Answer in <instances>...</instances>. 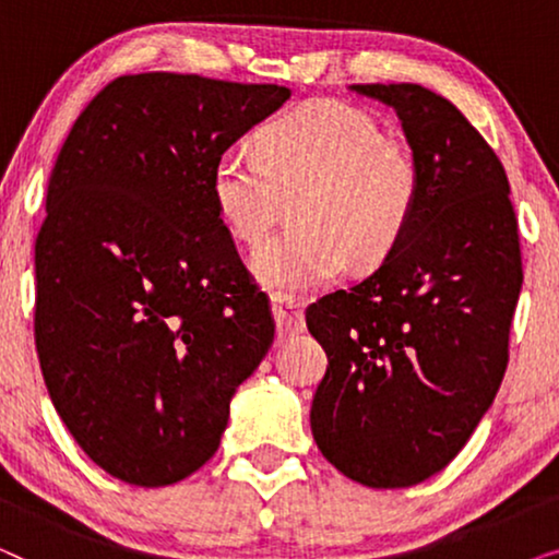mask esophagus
Masks as SVG:
<instances>
[{
  "instance_id": "1",
  "label": "esophagus",
  "mask_w": 559,
  "mask_h": 559,
  "mask_svg": "<svg viewBox=\"0 0 559 559\" xmlns=\"http://www.w3.org/2000/svg\"><path fill=\"white\" fill-rule=\"evenodd\" d=\"M272 316H274V323H277L280 335H295L305 331L302 308L285 295L272 297Z\"/></svg>"
}]
</instances>
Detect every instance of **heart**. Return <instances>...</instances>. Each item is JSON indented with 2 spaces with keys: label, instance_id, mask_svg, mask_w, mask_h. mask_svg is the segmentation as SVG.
I'll return each mask as SVG.
<instances>
[{
  "label": "heart",
  "instance_id": "obj_1",
  "mask_svg": "<svg viewBox=\"0 0 559 559\" xmlns=\"http://www.w3.org/2000/svg\"><path fill=\"white\" fill-rule=\"evenodd\" d=\"M211 198L226 231L257 243L295 195V226L266 239L251 270L280 295L318 293L346 272L373 266L402 241L423 190L407 144L389 140L369 111L310 102L259 132V152L234 142L211 167Z\"/></svg>",
  "mask_w": 559,
  "mask_h": 559
}]
</instances>
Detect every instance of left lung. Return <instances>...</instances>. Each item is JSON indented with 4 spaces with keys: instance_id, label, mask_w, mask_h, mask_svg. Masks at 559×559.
I'll list each match as a JSON object with an SVG mask.
<instances>
[{
    "instance_id": "left-lung-1",
    "label": "left lung",
    "mask_w": 559,
    "mask_h": 559,
    "mask_svg": "<svg viewBox=\"0 0 559 559\" xmlns=\"http://www.w3.org/2000/svg\"><path fill=\"white\" fill-rule=\"evenodd\" d=\"M350 91L396 111L423 190L379 270L305 310L328 356L310 427L343 476L407 488L445 468L493 404L522 251L507 170L448 98L417 83Z\"/></svg>"
}]
</instances>
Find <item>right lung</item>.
<instances>
[{
	"label": "right lung",
	"mask_w": 559,
	"mask_h": 559,
	"mask_svg": "<svg viewBox=\"0 0 559 559\" xmlns=\"http://www.w3.org/2000/svg\"><path fill=\"white\" fill-rule=\"evenodd\" d=\"M289 98L274 83L121 75L68 132L35 241V346L91 461L170 486L218 450L274 341L211 198L213 159Z\"/></svg>",
	"instance_id": "obj_1"
}]
</instances>
